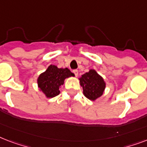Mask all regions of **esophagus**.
Masks as SVG:
<instances>
[{
	"label": "esophagus",
	"instance_id": "obj_1",
	"mask_svg": "<svg viewBox=\"0 0 147 147\" xmlns=\"http://www.w3.org/2000/svg\"><path fill=\"white\" fill-rule=\"evenodd\" d=\"M72 72H73L74 74H75V76H78V71L77 70V69H74L73 71H72Z\"/></svg>",
	"mask_w": 147,
	"mask_h": 147
}]
</instances>
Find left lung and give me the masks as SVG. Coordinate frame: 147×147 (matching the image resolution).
Listing matches in <instances>:
<instances>
[{
    "mask_svg": "<svg viewBox=\"0 0 147 147\" xmlns=\"http://www.w3.org/2000/svg\"><path fill=\"white\" fill-rule=\"evenodd\" d=\"M80 85L83 88V94L87 98L94 100L103 94L105 88V82L94 69H91L82 76Z\"/></svg>",
    "mask_w": 147,
    "mask_h": 147,
    "instance_id": "1",
    "label": "left lung"
}]
</instances>
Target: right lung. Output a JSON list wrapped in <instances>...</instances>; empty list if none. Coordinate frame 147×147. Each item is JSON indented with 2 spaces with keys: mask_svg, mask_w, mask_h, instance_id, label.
Returning <instances> with one entry per match:
<instances>
[{
  "mask_svg": "<svg viewBox=\"0 0 147 147\" xmlns=\"http://www.w3.org/2000/svg\"><path fill=\"white\" fill-rule=\"evenodd\" d=\"M69 69H59L51 65L38 78V86L47 98H53L59 94V87L64 84L65 78L73 76Z\"/></svg>",
  "mask_w": 147,
  "mask_h": 147,
  "instance_id": "obj_1",
  "label": "right lung"
}]
</instances>
